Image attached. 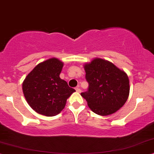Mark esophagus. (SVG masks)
I'll use <instances>...</instances> for the list:
<instances>
[{"label":"esophagus","instance_id":"1","mask_svg":"<svg viewBox=\"0 0 154 154\" xmlns=\"http://www.w3.org/2000/svg\"><path fill=\"white\" fill-rule=\"evenodd\" d=\"M75 91H76L78 92V93H81V90L79 88H75Z\"/></svg>","mask_w":154,"mask_h":154}]
</instances>
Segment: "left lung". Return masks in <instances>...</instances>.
Returning a JSON list of instances; mask_svg holds the SVG:
<instances>
[{"label":"left lung","mask_w":154,"mask_h":154,"mask_svg":"<svg viewBox=\"0 0 154 154\" xmlns=\"http://www.w3.org/2000/svg\"><path fill=\"white\" fill-rule=\"evenodd\" d=\"M84 69L88 88L81 95L91 110L98 115L108 116L120 109L129 95L127 74L101 58H94L86 63Z\"/></svg>","instance_id":"left-lung-1"}]
</instances>
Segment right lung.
Masks as SVG:
<instances>
[{"label":"right lung","instance_id":"add662e5","mask_svg":"<svg viewBox=\"0 0 154 154\" xmlns=\"http://www.w3.org/2000/svg\"><path fill=\"white\" fill-rule=\"evenodd\" d=\"M63 66L60 60L50 58L38 64L23 82L27 103L39 114L58 115L65 107L67 98L75 91L60 78Z\"/></svg>","mask_w":154,"mask_h":154}]
</instances>
